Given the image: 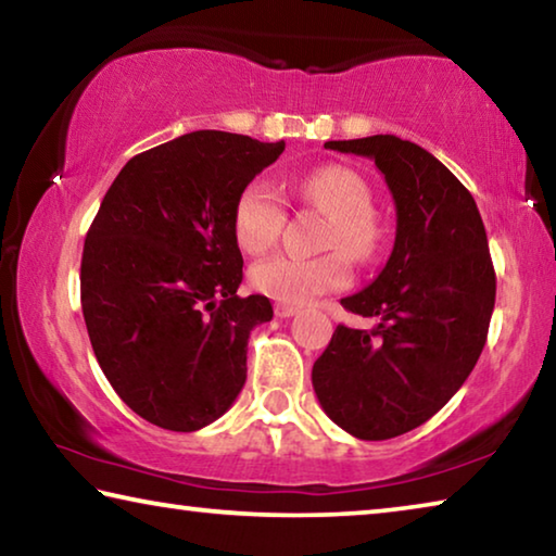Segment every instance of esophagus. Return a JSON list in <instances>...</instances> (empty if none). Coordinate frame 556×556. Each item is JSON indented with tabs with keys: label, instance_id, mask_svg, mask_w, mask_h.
Returning <instances> with one entry per match:
<instances>
[{
	"label": "esophagus",
	"instance_id": "esophagus-1",
	"mask_svg": "<svg viewBox=\"0 0 556 556\" xmlns=\"http://www.w3.org/2000/svg\"><path fill=\"white\" fill-rule=\"evenodd\" d=\"M296 312H299V308L291 306V304H275V314L279 318H289V316H294Z\"/></svg>",
	"mask_w": 556,
	"mask_h": 556
}]
</instances>
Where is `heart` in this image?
Returning <instances> with one entry per match:
<instances>
[{"label": "heart", "instance_id": "obj_1", "mask_svg": "<svg viewBox=\"0 0 556 556\" xmlns=\"http://www.w3.org/2000/svg\"><path fill=\"white\" fill-rule=\"evenodd\" d=\"M304 203L328 215L324 248L336 250L318 257L271 255L250 269V285L260 294L281 304H306L326 291L351 285L353 262H370L382 248V228L372 213V191L365 178L343 164H324L294 181ZM287 220V205L279 188L267 178H255L242 188L232 211V232L250 255L275 248Z\"/></svg>", "mask_w": 556, "mask_h": 556}]
</instances>
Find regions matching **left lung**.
<instances>
[{"label": "left lung", "mask_w": 556, "mask_h": 556, "mask_svg": "<svg viewBox=\"0 0 556 556\" xmlns=\"http://www.w3.org/2000/svg\"><path fill=\"white\" fill-rule=\"evenodd\" d=\"M324 147L372 159L397 211L388 265L341 299L380 324L338 326L312 370L328 417L357 439L382 441L425 425L466 382L491 326L495 269L473 195L427 149L394 135Z\"/></svg>", "instance_id": "1"}]
</instances>
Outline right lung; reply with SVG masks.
Masks as SVG:
<instances>
[{"label": "right lung", "instance_id": "1", "mask_svg": "<svg viewBox=\"0 0 556 556\" xmlns=\"http://www.w3.org/2000/svg\"><path fill=\"white\" fill-rule=\"evenodd\" d=\"M285 142L201 129L131 156L108 188L80 262V304L112 390L168 431L211 425L248 378L267 296H238L235 201Z\"/></svg>", "mask_w": 556, "mask_h": 556}]
</instances>
